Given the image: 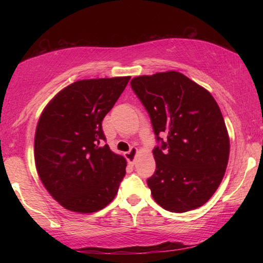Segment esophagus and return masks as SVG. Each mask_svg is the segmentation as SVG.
Here are the masks:
<instances>
[{"label": "esophagus", "instance_id": "1", "mask_svg": "<svg viewBox=\"0 0 263 263\" xmlns=\"http://www.w3.org/2000/svg\"><path fill=\"white\" fill-rule=\"evenodd\" d=\"M138 153V149L136 147H131L128 152L125 153V158L127 159L128 162H135V159H136V155Z\"/></svg>", "mask_w": 263, "mask_h": 263}]
</instances>
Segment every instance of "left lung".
<instances>
[{
    "mask_svg": "<svg viewBox=\"0 0 263 263\" xmlns=\"http://www.w3.org/2000/svg\"><path fill=\"white\" fill-rule=\"evenodd\" d=\"M131 88L159 142L153 149L157 169L147 180L154 201L177 213L202 206L218 189L229 162V133L217 102L175 70L137 77Z\"/></svg>",
    "mask_w": 263,
    "mask_h": 263,
    "instance_id": "obj_1",
    "label": "left lung"
}]
</instances>
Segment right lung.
I'll return each mask as SVG.
<instances>
[{
  "mask_svg": "<svg viewBox=\"0 0 263 263\" xmlns=\"http://www.w3.org/2000/svg\"><path fill=\"white\" fill-rule=\"evenodd\" d=\"M130 77L77 81L46 105L34 137V161L43 184L67 210L91 213L112 201L126 161L105 141L102 121Z\"/></svg>",
  "mask_w": 263,
  "mask_h": 263,
  "instance_id": "1",
  "label": "right lung"
}]
</instances>
